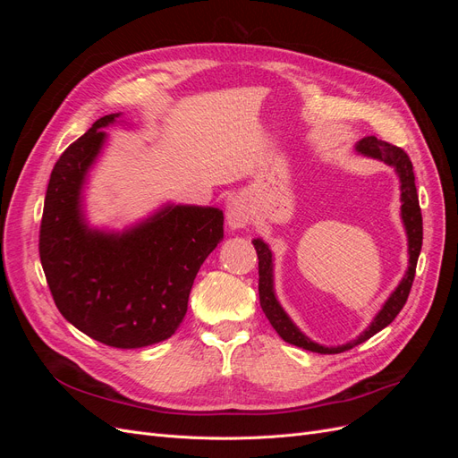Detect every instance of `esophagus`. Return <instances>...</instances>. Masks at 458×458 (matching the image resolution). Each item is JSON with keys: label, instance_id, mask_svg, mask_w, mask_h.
I'll use <instances>...</instances> for the list:
<instances>
[{"label": "esophagus", "instance_id": "1", "mask_svg": "<svg viewBox=\"0 0 458 458\" xmlns=\"http://www.w3.org/2000/svg\"><path fill=\"white\" fill-rule=\"evenodd\" d=\"M227 225L231 229H244L250 224V204L244 197H234L227 204Z\"/></svg>", "mask_w": 458, "mask_h": 458}]
</instances>
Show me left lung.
<instances>
[{"mask_svg": "<svg viewBox=\"0 0 458 458\" xmlns=\"http://www.w3.org/2000/svg\"><path fill=\"white\" fill-rule=\"evenodd\" d=\"M357 155H363L374 160H380L384 164L394 168V172L399 177V191H401V221H403V227L407 233V248H409V267L403 275V279L399 281L394 293L384 301L380 311L374 315L370 325L359 335L355 340L342 344V345H323L317 344L311 338H308L303 332L294 325L293 318L283 310V306L276 300L275 294V275H273V252L269 244L263 242L261 239H254L252 244L258 252L259 259V306L269 318L271 327L276 330L284 342L298 345V348L310 350L315 353H342L345 350H352L355 345L363 344L370 336L377 335L382 328L390 325L397 313L403 310L405 301L409 298L411 286L414 281V271H417V261L420 256L422 248V214L419 206V195L417 187H414V174H412V162L407 157V152L399 147H394L386 141L377 140L374 135L363 137L361 141L355 143Z\"/></svg>", "mask_w": 458, "mask_h": 458, "instance_id": "left-lung-1", "label": "left lung"}]
</instances>
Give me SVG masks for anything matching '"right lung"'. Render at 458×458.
<instances>
[{
	"instance_id": "1",
	"label": "right lung",
	"mask_w": 458,
	"mask_h": 458,
	"mask_svg": "<svg viewBox=\"0 0 458 458\" xmlns=\"http://www.w3.org/2000/svg\"><path fill=\"white\" fill-rule=\"evenodd\" d=\"M106 114L55 164L39 227V259L68 323L120 350L168 340L182 325L195 276L224 241V212L214 206L162 204L137 224L91 227L84 189L108 140L123 120Z\"/></svg>"
}]
</instances>
